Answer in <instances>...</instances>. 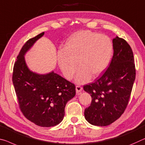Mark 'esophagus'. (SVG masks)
I'll list each match as a JSON object with an SVG mask.
<instances>
[{
    "mask_svg": "<svg viewBox=\"0 0 145 145\" xmlns=\"http://www.w3.org/2000/svg\"><path fill=\"white\" fill-rule=\"evenodd\" d=\"M83 89L82 87L80 86H76V93H80Z\"/></svg>",
    "mask_w": 145,
    "mask_h": 145,
    "instance_id": "34e87169",
    "label": "esophagus"
}]
</instances>
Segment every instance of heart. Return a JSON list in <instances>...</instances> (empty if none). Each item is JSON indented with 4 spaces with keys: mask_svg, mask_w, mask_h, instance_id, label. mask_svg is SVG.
Returning a JSON list of instances; mask_svg holds the SVG:
<instances>
[{
    "mask_svg": "<svg viewBox=\"0 0 145 145\" xmlns=\"http://www.w3.org/2000/svg\"><path fill=\"white\" fill-rule=\"evenodd\" d=\"M113 46L110 38L89 30L76 32L70 37L57 52V62L67 80L74 76L78 65L80 67L76 82L85 84L91 77L102 74L110 65Z\"/></svg>",
    "mask_w": 145,
    "mask_h": 145,
    "instance_id": "heart-1",
    "label": "heart"
}]
</instances>
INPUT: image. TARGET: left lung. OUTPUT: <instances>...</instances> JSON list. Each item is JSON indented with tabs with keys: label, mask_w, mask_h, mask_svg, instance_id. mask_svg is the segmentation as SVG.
I'll return each mask as SVG.
<instances>
[{
	"label": "left lung",
	"mask_w": 145,
	"mask_h": 145,
	"mask_svg": "<svg viewBox=\"0 0 145 145\" xmlns=\"http://www.w3.org/2000/svg\"><path fill=\"white\" fill-rule=\"evenodd\" d=\"M113 56L107 70L95 82L84 86L92 98L86 108V121L95 126H108L125 111L135 79L132 48L122 38L113 39Z\"/></svg>",
	"instance_id": "8db88e82"
}]
</instances>
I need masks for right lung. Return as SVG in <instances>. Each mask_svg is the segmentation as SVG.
<instances>
[{
    "label": "right lung",
    "mask_w": 145,
    "mask_h": 145,
    "mask_svg": "<svg viewBox=\"0 0 145 145\" xmlns=\"http://www.w3.org/2000/svg\"><path fill=\"white\" fill-rule=\"evenodd\" d=\"M43 35L28 40L22 47L13 66L12 81L24 116L37 126L51 127L62 121L67 102L75 96L76 88L54 71L39 74L28 69L24 55Z\"/></svg>",
    "instance_id": "right-lung-1"
}]
</instances>
